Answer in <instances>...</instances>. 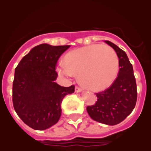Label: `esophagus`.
<instances>
[{
    "mask_svg": "<svg viewBox=\"0 0 151 151\" xmlns=\"http://www.w3.org/2000/svg\"><path fill=\"white\" fill-rule=\"evenodd\" d=\"M82 89L78 86H76L75 87V92L76 93H79V92H81Z\"/></svg>",
    "mask_w": 151,
    "mask_h": 151,
    "instance_id": "esophagus-1",
    "label": "esophagus"
}]
</instances>
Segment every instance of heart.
<instances>
[{
  "label": "heart",
  "instance_id": "1",
  "mask_svg": "<svg viewBox=\"0 0 151 151\" xmlns=\"http://www.w3.org/2000/svg\"><path fill=\"white\" fill-rule=\"evenodd\" d=\"M58 71L66 76L79 75L85 88L99 91L115 81L119 71V59L111 47L91 45L68 52Z\"/></svg>",
  "mask_w": 151,
  "mask_h": 151
}]
</instances>
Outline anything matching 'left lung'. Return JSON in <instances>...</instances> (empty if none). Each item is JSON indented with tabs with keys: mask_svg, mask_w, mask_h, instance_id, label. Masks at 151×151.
I'll return each mask as SVG.
<instances>
[{
	"mask_svg": "<svg viewBox=\"0 0 151 151\" xmlns=\"http://www.w3.org/2000/svg\"><path fill=\"white\" fill-rule=\"evenodd\" d=\"M105 42L116 52L120 69L118 77L111 86L96 93V102L87 106V111L94 121L114 126L122 122L133 111L137 99V91L133 66L126 53L109 41Z\"/></svg>",
	"mask_w": 151,
	"mask_h": 151,
	"instance_id": "1",
	"label": "left lung"
}]
</instances>
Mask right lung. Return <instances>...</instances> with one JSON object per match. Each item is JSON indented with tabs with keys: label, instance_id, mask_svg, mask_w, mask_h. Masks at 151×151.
<instances>
[{
	"label": "right lung",
	"instance_id": "right-lung-1",
	"mask_svg": "<svg viewBox=\"0 0 151 151\" xmlns=\"http://www.w3.org/2000/svg\"><path fill=\"white\" fill-rule=\"evenodd\" d=\"M70 45L42 44L33 47L16 67L12 88L14 108L20 119L35 130H45L59 121L61 102L74 92V85L55 82L59 58Z\"/></svg>",
	"mask_w": 151,
	"mask_h": 151
}]
</instances>
